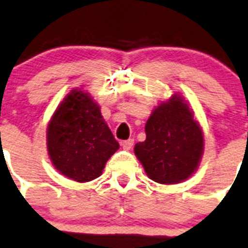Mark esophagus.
I'll use <instances>...</instances> for the list:
<instances>
[{
	"label": "esophagus",
	"mask_w": 248,
	"mask_h": 248,
	"mask_svg": "<svg viewBox=\"0 0 248 248\" xmlns=\"http://www.w3.org/2000/svg\"><path fill=\"white\" fill-rule=\"evenodd\" d=\"M134 139H128V140L126 141H122V142H121V146L124 147V150H131L132 146H134Z\"/></svg>",
	"instance_id": "34e87169"
}]
</instances>
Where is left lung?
I'll return each mask as SVG.
<instances>
[{
	"mask_svg": "<svg viewBox=\"0 0 248 248\" xmlns=\"http://www.w3.org/2000/svg\"><path fill=\"white\" fill-rule=\"evenodd\" d=\"M146 140L135 155L146 175L159 184H178L198 169L204 137L201 124L180 94L156 106L145 124Z\"/></svg>",
	"mask_w": 248,
	"mask_h": 248,
	"instance_id": "1",
	"label": "left lung"
}]
</instances>
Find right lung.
Returning a JSON list of instances; mask_svg holds the SVG:
<instances>
[{
    "mask_svg": "<svg viewBox=\"0 0 248 248\" xmlns=\"http://www.w3.org/2000/svg\"><path fill=\"white\" fill-rule=\"evenodd\" d=\"M47 154L55 169L78 183L101 176L118 149L97 102L83 89H73L55 109L46 130Z\"/></svg>",
    "mask_w": 248,
    "mask_h": 248,
    "instance_id": "add662e5",
    "label": "right lung"
}]
</instances>
